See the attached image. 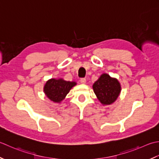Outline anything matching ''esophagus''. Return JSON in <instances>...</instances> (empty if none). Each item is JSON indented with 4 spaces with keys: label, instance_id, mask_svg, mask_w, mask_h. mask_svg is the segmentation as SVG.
Wrapping results in <instances>:
<instances>
[{
    "label": "esophagus",
    "instance_id": "34e87169",
    "mask_svg": "<svg viewBox=\"0 0 159 159\" xmlns=\"http://www.w3.org/2000/svg\"><path fill=\"white\" fill-rule=\"evenodd\" d=\"M80 83L81 84H86V79L85 78H81L80 80Z\"/></svg>",
    "mask_w": 159,
    "mask_h": 159
}]
</instances>
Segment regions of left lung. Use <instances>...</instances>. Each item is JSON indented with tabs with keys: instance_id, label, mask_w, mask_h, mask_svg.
Returning a JSON list of instances; mask_svg holds the SVG:
<instances>
[{
	"instance_id": "obj_1",
	"label": "left lung",
	"mask_w": 159,
	"mask_h": 159,
	"mask_svg": "<svg viewBox=\"0 0 159 159\" xmlns=\"http://www.w3.org/2000/svg\"><path fill=\"white\" fill-rule=\"evenodd\" d=\"M94 93L103 105H110L115 102L121 92V85L116 78L103 73L94 83Z\"/></svg>"
}]
</instances>
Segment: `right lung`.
<instances>
[{
  "instance_id": "obj_1",
  "label": "right lung",
  "mask_w": 159,
  "mask_h": 159,
  "mask_svg": "<svg viewBox=\"0 0 159 159\" xmlns=\"http://www.w3.org/2000/svg\"><path fill=\"white\" fill-rule=\"evenodd\" d=\"M77 84L75 82H69L63 79H50L45 84L44 92L51 101L60 103L65 98L70 90Z\"/></svg>"
}]
</instances>
